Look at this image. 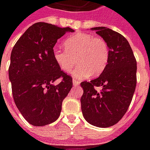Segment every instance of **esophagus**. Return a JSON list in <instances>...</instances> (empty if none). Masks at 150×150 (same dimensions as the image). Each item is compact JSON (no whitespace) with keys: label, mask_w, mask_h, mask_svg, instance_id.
Instances as JSON below:
<instances>
[{"label":"esophagus","mask_w":150,"mask_h":150,"mask_svg":"<svg viewBox=\"0 0 150 150\" xmlns=\"http://www.w3.org/2000/svg\"><path fill=\"white\" fill-rule=\"evenodd\" d=\"M72 81H73V84L75 85H79V82L78 81V80H77V79H73V80H72Z\"/></svg>","instance_id":"1"}]
</instances>
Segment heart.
<instances>
[{
	"label": "heart",
	"instance_id": "heart-1",
	"mask_svg": "<svg viewBox=\"0 0 150 150\" xmlns=\"http://www.w3.org/2000/svg\"><path fill=\"white\" fill-rule=\"evenodd\" d=\"M64 50L54 48L53 57L59 68L70 72L75 63L79 65L73 74L79 78L97 76L106 68L109 60V47L106 41L93 34L79 33L63 42Z\"/></svg>",
	"mask_w": 150,
	"mask_h": 150
}]
</instances>
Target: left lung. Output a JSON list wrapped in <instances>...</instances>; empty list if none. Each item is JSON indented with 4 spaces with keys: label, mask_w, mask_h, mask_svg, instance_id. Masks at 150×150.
Returning a JSON list of instances; mask_svg holds the SVG:
<instances>
[{
    "label": "left lung",
    "mask_w": 150,
    "mask_h": 150,
    "mask_svg": "<svg viewBox=\"0 0 150 150\" xmlns=\"http://www.w3.org/2000/svg\"><path fill=\"white\" fill-rule=\"evenodd\" d=\"M91 30L108 43L109 60L98 78L80 83L82 112L89 124L108 128L119 122L131 104L137 85V61L123 35L106 27ZM97 86L100 91L95 89Z\"/></svg>",
    "instance_id": "obj_1"
}]
</instances>
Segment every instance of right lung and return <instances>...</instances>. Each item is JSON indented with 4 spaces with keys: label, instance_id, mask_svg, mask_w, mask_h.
Returning a JSON list of instances; mask_svg holds the SVG:
<instances>
[{
    "label": "right lung",
    "instance_id": "obj_1",
    "mask_svg": "<svg viewBox=\"0 0 150 150\" xmlns=\"http://www.w3.org/2000/svg\"><path fill=\"white\" fill-rule=\"evenodd\" d=\"M67 32L74 30L38 22L28 28L12 50L8 77L13 97L32 125L54 122L72 88V77L59 68L52 54L57 40ZM58 79L60 81L56 85Z\"/></svg>",
    "mask_w": 150,
    "mask_h": 150
}]
</instances>
